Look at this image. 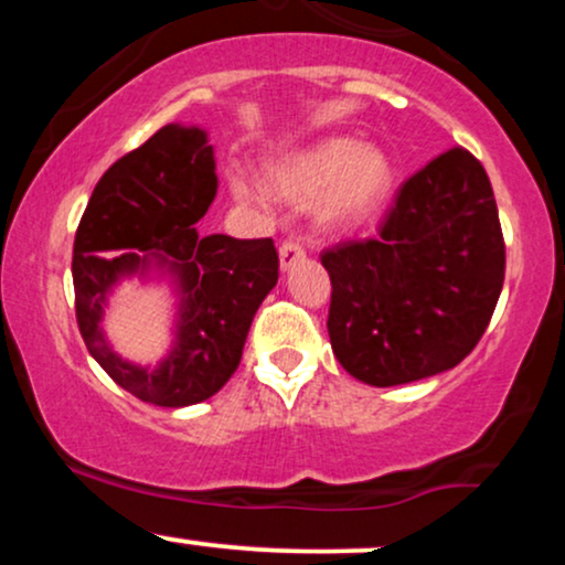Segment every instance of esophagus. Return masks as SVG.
<instances>
[{"mask_svg": "<svg viewBox=\"0 0 565 565\" xmlns=\"http://www.w3.org/2000/svg\"><path fill=\"white\" fill-rule=\"evenodd\" d=\"M278 260H281V270H289L291 265L305 260V246L300 242H284L278 246Z\"/></svg>", "mask_w": 565, "mask_h": 565, "instance_id": "1", "label": "esophagus"}]
</instances>
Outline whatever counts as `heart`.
<instances>
[{
  "label": "heart",
  "instance_id": "1",
  "mask_svg": "<svg viewBox=\"0 0 565 565\" xmlns=\"http://www.w3.org/2000/svg\"><path fill=\"white\" fill-rule=\"evenodd\" d=\"M395 180L393 161L385 148L348 135H334L300 148L289 157L270 161L263 188L242 170L228 172L233 199L260 201L268 191L289 204L316 200V223L327 231H348L361 225L380 210Z\"/></svg>",
  "mask_w": 565,
  "mask_h": 565
}]
</instances>
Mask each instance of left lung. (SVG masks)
<instances>
[{
  "instance_id": "obj_1",
  "label": "left lung",
  "mask_w": 565,
  "mask_h": 565,
  "mask_svg": "<svg viewBox=\"0 0 565 565\" xmlns=\"http://www.w3.org/2000/svg\"><path fill=\"white\" fill-rule=\"evenodd\" d=\"M332 278L329 340L348 374L374 387L454 369L478 345L504 281L489 174L451 148L406 180L377 238L321 255Z\"/></svg>"
}]
</instances>
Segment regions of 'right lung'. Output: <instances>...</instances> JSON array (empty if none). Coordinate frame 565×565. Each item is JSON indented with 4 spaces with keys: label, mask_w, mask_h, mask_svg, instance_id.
<instances>
[{
    "label": "right lung",
    "mask_w": 565,
    "mask_h": 565,
    "mask_svg": "<svg viewBox=\"0 0 565 565\" xmlns=\"http://www.w3.org/2000/svg\"><path fill=\"white\" fill-rule=\"evenodd\" d=\"M215 196L206 129L167 125L103 174L76 231L71 274L84 345L146 404L180 408L215 395L278 281L274 238L199 233ZM127 277L167 280L175 295L173 342L157 365L121 360L102 329L107 297Z\"/></svg>",
    "instance_id": "1"
}]
</instances>
